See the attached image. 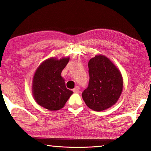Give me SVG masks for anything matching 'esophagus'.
Segmentation results:
<instances>
[{"mask_svg": "<svg viewBox=\"0 0 151 151\" xmlns=\"http://www.w3.org/2000/svg\"><path fill=\"white\" fill-rule=\"evenodd\" d=\"M79 87L78 86H76L75 88L73 89V92H76V93H78V92H79Z\"/></svg>", "mask_w": 151, "mask_h": 151, "instance_id": "esophagus-1", "label": "esophagus"}]
</instances>
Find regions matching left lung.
<instances>
[{
    "instance_id": "8db88e82",
    "label": "left lung",
    "mask_w": 151,
    "mask_h": 151,
    "mask_svg": "<svg viewBox=\"0 0 151 151\" xmlns=\"http://www.w3.org/2000/svg\"><path fill=\"white\" fill-rule=\"evenodd\" d=\"M90 81L82 93L85 103L96 111L107 109L115 105L122 94L123 78L116 65L103 55H97L89 61Z\"/></svg>"
}]
</instances>
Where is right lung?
<instances>
[{"label":"right lung","instance_id":"obj_1","mask_svg":"<svg viewBox=\"0 0 151 151\" xmlns=\"http://www.w3.org/2000/svg\"><path fill=\"white\" fill-rule=\"evenodd\" d=\"M70 57L60 59L50 57L41 63L34 73L32 81L33 96L36 103L50 111H57L64 107L73 91L65 87L61 72Z\"/></svg>","mask_w":151,"mask_h":151}]
</instances>
